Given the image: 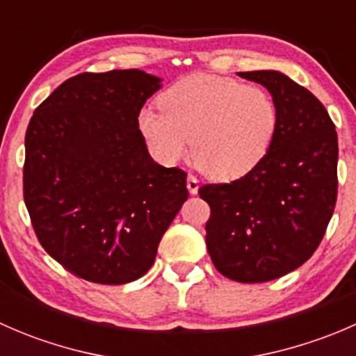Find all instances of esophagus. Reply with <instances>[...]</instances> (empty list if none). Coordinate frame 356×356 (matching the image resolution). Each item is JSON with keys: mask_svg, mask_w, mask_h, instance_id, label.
Here are the masks:
<instances>
[{"mask_svg": "<svg viewBox=\"0 0 356 356\" xmlns=\"http://www.w3.org/2000/svg\"><path fill=\"white\" fill-rule=\"evenodd\" d=\"M186 186H188V191L191 195H198V189H200V182L195 175H189L188 181H186Z\"/></svg>", "mask_w": 356, "mask_h": 356, "instance_id": "1", "label": "esophagus"}]
</instances>
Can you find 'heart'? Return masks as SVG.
Wrapping results in <instances>:
<instances>
[{
    "label": "heart",
    "instance_id": "1",
    "mask_svg": "<svg viewBox=\"0 0 356 356\" xmlns=\"http://www.w3.org/2000/svg\"><path fill=\"white\" fill-rule=\"evenodd\" d=\"M160 106H145L138 115L153 153L163 163H177L193 141L196 165L217 181L254 170L277 134L274 98L264 88L229 77L189 75L161 95Z\"/></svg>",
    "mask_w": 356,
    "mask_h": 356
}]
</instances>
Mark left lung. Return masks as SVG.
Wrapping results in <instances>:
<instances>
[{
  "label": "left lung",
  "mask_w": 356,
  "mask_h": 356,
  "mask_svg": "<svg viewBox=\"0 0 356 356\" xmlns=\"http://www.w3.org/2000/svg\"><path fill=\"white\" fill-rule=\"evenodd\" d=\"M274 98L279 127L260 165L231 184H207V248L238 282H267L303 265L325 234L337 196V134L327 110L277 70L238 72Z\"/></svg>",
  "instance_id": "left-lung-1"
}]
</instances>
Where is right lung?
Masks as SVG:
<instances>
[{"mask_svg":"<svg viewBox=\"0 0 356 356\" xmlns=\"http://www.w3.org/2000/svg\"><path fill=\"white\" fill-rule=\"evenodd\" d=\"M161 88L146 72L79 74L38 106L25 134L24 200L49 257L96 284H127L155 261L188 200L186 174L149 156L138 115Z\"/></svg>","mask_w":356,"mask_h":356,"instance_id":"right-lung-1","label":"right lung"}]
</instances>
